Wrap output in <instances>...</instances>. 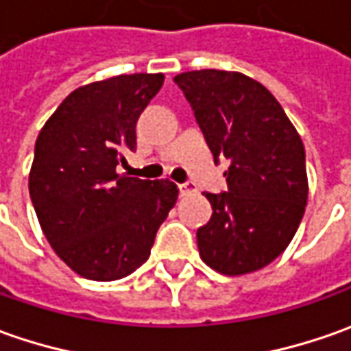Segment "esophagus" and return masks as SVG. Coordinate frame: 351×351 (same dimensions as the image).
<instances>
[{
  "instance_id": "esophagus-1",
  "label": "esophagus",
  "mask_w": 351,
  "mask_h": 351,
  "mask_svg": "<svg viewBox=\"0 0 351 351\" xmlns=\"http://www.w3.org/2000/svg\"><path fill=\"white\" fill-rule=\"evenodd\" d=\"M178 192H180V196H186V194L196 192V186L192 182H182V184H178Z\"/></svg>"
}]
</instances>
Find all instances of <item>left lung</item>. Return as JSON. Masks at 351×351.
<instances>
[{"label": "left lung", "instance_id": "left-lung-1", "mask_svg": "<svg viewBox=\"0 0 351 351\" xmlns=\"http://www.w3.org/2000/svg\"><path fill=\"white\" fill-rule=\"evenodd\" d=\"M175 83L215 163L229 161L227 192H206L213 213L196 233L199 256L225 276L260 270L284 252L303 219V141L272 93L243 73L199 69Z\"/></svg>", "mask_w": 351, "mask_h": 351}]
</instances>
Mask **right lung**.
I'll list each match as a JSON object with an SVG mask.
<instances>
[{"instance_id":"1","label":"right lung","mask_w":351,"mask_h":351,"mask_svg":"<svg viewBox=\"0 0 351 351\" xmlns=\"http://www.w3.org/2000/svg\"><path fill=\"white\" fill-rule=\"evenodd\" d=\"M163 79L134 73L79 87L38 134L32 206L56 254L87 280L112 282L138 270L175 206V182L116 173L136 152V122Z\"/></svg>"}]
</instances>
